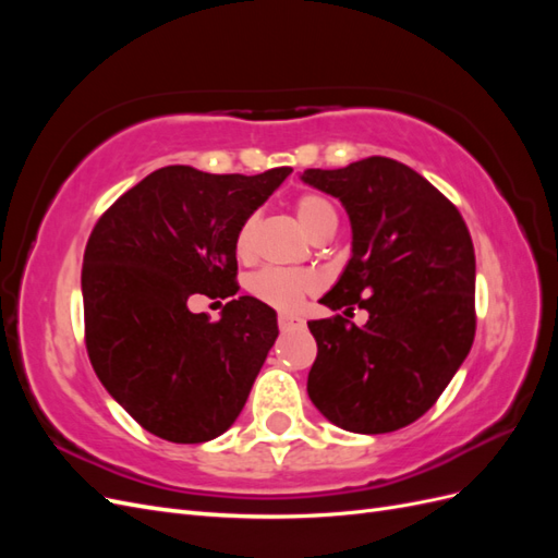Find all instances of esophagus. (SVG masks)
I'll return each mask as SVG.
<instances>
[{
	"mask_svg": "<svg viewBox=\"0 0 558 558\" xmlns=\"http://www.w3.org/2000/svg\"><path fill=\"white\" fill-rule=\"evenodd\" d=\"M277 320H279V328L281 330H291V328H302V326H305V320H302L295 314H289V312H279Z\"/></svg>",
	"mask_w": 558,
	"mask_h": 558,
	"instance_id": "34e87169",
	"label": "esophagus"
}]
</instances>
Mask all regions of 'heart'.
Listing matches in <instances>:
<instances>
[{"label": "heart", "mask_w": 558, "mask_h": 558, "mask_svg": "<svg viewBox=\"0 0 558 558\" xmlns=\"http://www.w3.org/2000/svg\"><path fill=\"white\" fill-rule=\"evenodd\" d=\"M295 216L312 240L324 238V234L335 232L337 228L335 207L326 197L314 193H305L295 199ZM253 234H256V216L251 214L234 234V251H238L240 258L251 256ZM246 289L253 298H258L269 307L293 310L302 298L316 289V279L310 272H298V269L263 267L248 277Z\"/></svg>", "instance_id": "b5f03b06"}]
</instances>
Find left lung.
<instances>
[{"label":"left lung","instance_id":"8db88e82","mask_svg":"<svg viewBox=\"0 0 558 558\" xmlns=\"http://www.w3.org/2000/svg\"><path fill=\"white\" fill-rule=\"evenodd\" d=\"M342 202L351 258L310 320L318 353L307 377L335 426L377 435L410 426L442 396L475 340V248L463 216L412 167L373 156L300 177ZM344 312V314H347Z\"/></svg>","mask_w":558,"mask_h":558}]
</instances>
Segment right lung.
Returning a JSON list of instances; mask_svg holds the SVG:
<instances>
[{
    "label": "right lung",
    "mask_w": 558,
    "mask_h": 558,
    "mask_svg": "<svg viewBox=\"0 0 558 558\" xmlns=\"http://www.w3.org/2000/svg\"><path fill=\"white\" fill-rule=\"evenodd\" d=\"M291 172L162 167L90 232L81 291L93 369L142 428L167 442L226 433L277 340V314L256 298L230 300L214 324L189 300L238 293L234 234Z\"/></svg>",
    "instance_id": "add662e5"
}]
</instances>
